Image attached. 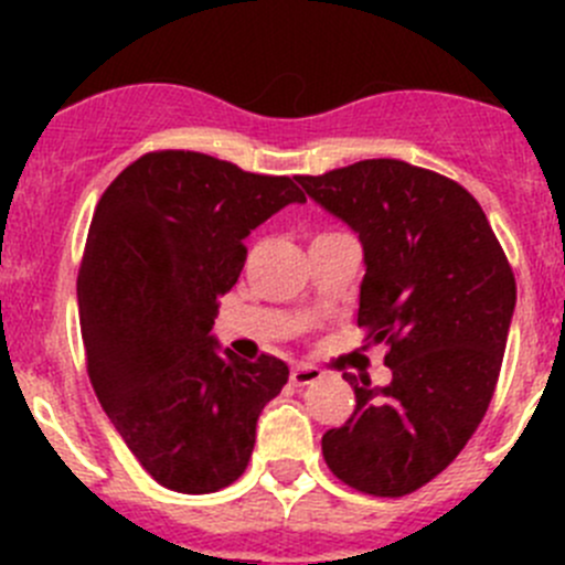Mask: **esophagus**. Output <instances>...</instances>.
<instances>
[{
	"label": "esophagus",
	"instance_id": "34e87169",
	"mask_svg": "<svg viewBox=\"0 0 565 565\" xmlns=\"http://www.w3.org/2000/svg\"><path fill=\"white\" fill-rule=\"evenodd\" d=\"M317 380H322V369L309 366V363H300V366L292 369V385H298V388L317 383Z\"/></svg>",
	"mask_w": 565,
	"mask_h": 565
}]
</instances>
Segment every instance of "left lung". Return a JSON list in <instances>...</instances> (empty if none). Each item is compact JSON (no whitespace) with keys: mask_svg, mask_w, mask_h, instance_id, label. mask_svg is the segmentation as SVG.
<instances>
[{"mask_svg":"<svg viewBox=\"0 0 565 565\" xmlns=\"http://www.w3.org/2000/svg\"><path fill=\"white\" fill-rule=\"evenodd\" d=\"M298 182L361 237L358 328L388 347L393 374L385 388L344 374L355 409L322 435L324 465L358 492L402 498L440 476L487 415L514 270L472 193L431 169L372 158Z\"/></svg>","mask_w":565,"mask_h":565,"instance_id":"left-lung-1","label":"left lung"}]
</instances>
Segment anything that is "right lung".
<instances>
[{
    "mask_svg": "<svg viewBox=\"0 0 565 565\" xmlns=\"http://www.w3.org/2000/svg\"><path fill=\"white\" fill-rule=\"evenodd\" d=\"M306 202L289 177L156 150L114 177L78 270L87 374L100 407L161 487L207 494L246 472L256 418L287 363L218 350L210 328L250 230Z\"/></svg>",
    "mask_w": 565,
    "mask_h": 565,
    "instance_id": "add662e5",
    "label": "right lung"
}]
</instances>
